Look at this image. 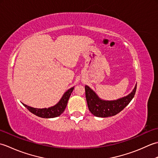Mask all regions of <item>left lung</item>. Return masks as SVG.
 I'll use <instances>...</instances> for the list:
<instances>
[{
    "instance_id": "obj_1",
    "label": "left lung",
    "mask_w": 158,
    "mask_h": 158,
    "mask_svg": "<svg viewBox=\"0 0 158 158\" xmlns=\"http://www.w3.org/2000/svg\"><path fill=\"white\" fill-rule=\"evenodd\" d=\"M85 97L88 106L94 115L107 117L117 115L128 105L135 95L136 85L128 95L115 100H103L88 85L85 86Z\"/></svg>"
}]
</instances>
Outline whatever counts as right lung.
Listing matches in <instances>:
<instances>
[{
    "label": "right lung",
    "mask_w": 158,
    "mask_h": 158,
    "mask_svg": "<svg viewBox=\"0 0 158 158\" xmlns=\"http://www.w3.org/2000/svg\"><path fill=\"white\" fill-rule=\"evenodd\" d=\"M73 89L74 87L73 88H70L69 90H67V91L64 94L62 98L60 99V101L57 103L56 105L52 107H49L48 109H36L31 106H27L23 103L22 104L23 106L28 109L30 112L35 114L36 116L42 117V118H53V117L60 116L64 111L67 105V102H68V100L70 98V96L71 94Z\"/></svg>",
    "instance_id": "right-lung-1"
}]
</instances>
